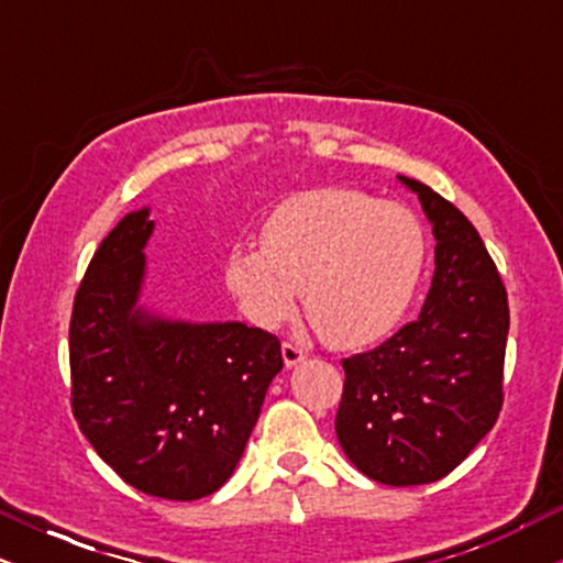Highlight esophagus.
<instances>
[{"mask_svg":"<svg viewBox=\"0 0 563 563\" xmlns=\"http://www.w3.org/2000/svg\"><path fill=\"white\" fill-rule=\"evenodd\" d=\"M303 357H307V352H303L299 344H290V341L283 344V363H286V367L303 363Z\"/></svg>","mask_w":563,"mask_h":563,"instance_id":"obj_1","label":"esophagus"}]
</instances>
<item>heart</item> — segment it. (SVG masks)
Instances as JSON below:
<instances>
[{
    "mask_svg": "<svg viewBox=\"0 0 563 563\" xmlns=\"http://www.w3.org/2000/svg\"><path fill=\"white\" fill-rule=\"evenodd\" d=\"M426 267V232L399 203L349 187H318L277 203L262 245L235 243L222 264L224 286L260 328L303 309L331 346L384 339L416 299Z\"/></svg>",
    "mask_w": 563,
    "mask_h": 563,
    "instance_id": "1",
    "label": "heart"
}]
</instances>
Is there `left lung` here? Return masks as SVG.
Instances as JSON below:
<instances>
[{
    "instance_id": "1",
    "label": "left lung",
    "mask_w": 563,
    "mask_h": 563,
    "mask_svg": "<svg viewBox=\"0 0 563 563\" xmlns=\"http://www.w3.org/2000/svg\"><path fill=\"white\" fill-rule=\"evenodd\" d=\"M434 232V277L418 320L344 360L335 437L367 479L412 487L448 476L503 407L508 296L479 232L429 185L397 177Z\"/></svg>"
}]
</instances>
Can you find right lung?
Instances as JSON below:
<instances>
[{"label": "right lung", "mask_w": 563, "mask_h": 563, "mask_svg": "<svg viewBox=\"0 0 563 563\" xmlns=\"http://www.w3.org/2000/svg\"><path fill=\"white\" fill-rule=\"evenodd\" d=\"M153 230L147 206L129 211L89 262L70 314V405L126 484L198 500L235 471L283 354L262 328L172 320L140 303Z\"/></svg>", "instance_id": "1"}]
</instances>
